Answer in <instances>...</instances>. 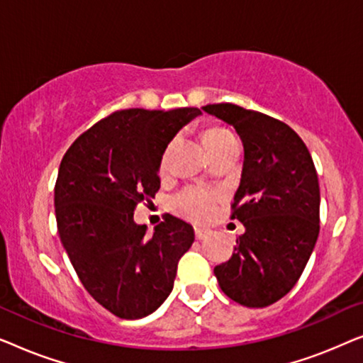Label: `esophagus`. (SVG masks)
<instances>
[{
	"label": "esophagus",
	"mask_w": 363,
	"mask_h": 363,
	"mask_svg": "<svg viewBox=\"0 0 363 363\" xmlns=\"http://www.w3.org/2000/svg\"><path fill=\"white\" fill-rule=\"evenodd\" d=\"M210 235H211V231L206 230V228H195L196 240H205V238H208Z\"/></svg>",
	"instance_id": "obj_1"
}]
</instances>
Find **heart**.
Masks as SVG:
<instances>
[{"label":"heart","instance_id":"1","mask_svg":"<svg viewBox=\"0 0 363 363\" xmlns=\"http://www.w3.org/2000/svg\"><path fill=\"white\" fill-rule=\"evenodd\" d=\"M235 142V137L230 130L223 127H208L205 132H203V143H205L206 150H213V148L226 145V143ZM172 145L167 148L165 153H163L160 168L162 172L167 170L168 167V158H170ZM216 193L211 190H206V188H198V186H190L185 188V190L178 193V195L173 198L172 206L178 215L186 218V220L191 221H205L208 216L211 215L213 210H215L216 205Z\"/></svg>","mask_w":363,"mask_h":363}]
</instances>
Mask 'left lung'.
Here are the masks:
<instances>
[{"mask_svg":"<svg viewBox=\"0 0 363 363\" xmlns=\"http://www.w3.org/2000/svg\"><path fill=\"white\" fill-rule=\"evenodd\" d=\"M235 127L245 147L231 220L245 225L230 261L215 267L221 291L238 304L266 307L304 271L319 236V178L302 138L284 122L235 104L201 107Z\"/></svg>","mask_w":363,"mask_h":363,"instance_id":"left-lung-1","label":"left lung"}]
</instances>
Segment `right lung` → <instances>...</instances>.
<instances>
[{
  "instance_id": "1",
  "label": "right lung",
  "mask_w": 363,
  "mask_h": 363,
  "mask_svg": "<svg viewBox=\"0 0 363 363\" xmlns=\"http://www.w3.org/2000/svg\"><path fill=\"white\" fill-rule=\"evenodd\" d=\"M200 108H127L102 118L69 147L54 188L61 242L89 294L113 315L142 319L173 289L193 226L168 215L147 235L133 221L138 203L155 198L168 143Z\"/></svg>"
}]
</instances>
